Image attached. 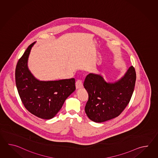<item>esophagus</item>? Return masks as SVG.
Masks as SVG:
<instances>
[{"instance_id":"obj_1","label":"esophagus","mask_w":158,"mask_h":158,"mask_svg":"<svg viewBox=\"0 0 158 158\" xmlns=\"http://www.w3.org/2000/svg\"><path fill=\"white\" fill-rule=\"evenodd\" d=\"M83 87V84L82 81L78 80L76 82V89H80Z\"/></svg>"}]
</instances>
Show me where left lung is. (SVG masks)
<instances>
[{
    "instance_id": "1",
    "label": "left lung",
    "mask_w": 158,
    "mask_h": 158,
    "mask_svg": "<svg viewBox=\"0 0 158 158\" xmlns=\"http://www.w3.org/2000/svg\"><path fill=\"white\" fill-rule=\"evenodd\" d=\"M135 80L133 66L128 68L121 78L114 82H107L101 74H88L84 83L89 94L85 108L87 117L95 123L118 117L131 100Z\"/></svg>"
}]
</instances>
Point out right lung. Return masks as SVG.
I'll use <instances>...</instances> for the list:
<instances>
[{"mask_svg":"<svg viewBox=\"0 0 158 158\" xmlns=\"http://www.w3.org/2000/svg\"><path fill=\"white\" fill-rule=\"evenodd\" d=\"M35 42L27 48L17 63L15 78L17 91L27 110L42 119H51L60 111L64 102L76 90L73 78L40 81L30 72L27 61Z\"/></svg>","mask_w":158,"mask_h":158,"instance_id":"add662e5","label":"right lung"}]
</instances>
